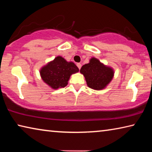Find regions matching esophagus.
<instances>
[{
  "label": "esophagus",
  "mask_w": 152,
  "mask_h": 152,
  "mask_svg": "<svg viewBox=\"0 0 152 152\" xmlns=\"http://www.w3.org/2000/svg\"><path fill=\"white\" fill-rule=\"evenodd\" d=\"M76 66H78V68H79V70H80V68H81V67H82V65H81V64H80V63H77V64H76Z\"/></svg>",
  "instance_id": "1"
}]
</instances>
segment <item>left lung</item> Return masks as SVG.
<instances>
[{
    "label": "left lung",
    "instance_id": "8db88e82",
    "mask_svg": "<svg viewBox=\"0 0 152 152\" xmlns=\"http://www.w3.org/2000/svg\"><path fill=\"white\" fill-rule=\"evenodd\" d=\"M80 72L84 75L87 86L96 91L106 88L115 74L111 67L104 65L94 57L90 59L89 63L82 66Z\"/></svg>",
    "mask_w": 152,
    "mask_h": 152
}]
</instances>
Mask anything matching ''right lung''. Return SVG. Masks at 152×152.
<instances>
[{"label": "right lung", "mask_w": 152, "mask_h": 152, "mask_svg": "<svg viewBox=\"0 0 152 152\" xmlns=\"http://www.w3.org/2000/svg\"><path fill=\"white\" fill-rule=\"evenodd\" d=\"M79 72L72 61H67L61 56H57L40 69L43 81L52 89L64 88L67 86L72 74Z\"/></svg>", "instance_id": "right-lung-1"}]
</instances>
